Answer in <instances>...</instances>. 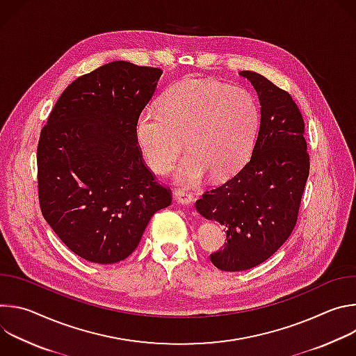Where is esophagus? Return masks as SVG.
I'll use <instances>...</instances> for the list:
<instances>
[{
	"mask_svg": "<svg viewBox=\"0 0 356 356\" xmlns=\"http://www.w3.org/2000/svg\"><path fill=\"white\" fill-rule=\"evenodd\" d=\"M175 198L179 201V202H181V204H184V206H188V204H191L193 202V194L190 193V191H187V190H184V188H176L175 190Z\"/></svg>",
	"mask_w": 356,
	"mask_h": 356,
	"instance_id": "34e87169",
	"label": "esophagus"
}]
</instances>
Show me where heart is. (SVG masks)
<instances>
[{
    "label": "heart",
    "mask_w": 356,
    "mask_h": 356,
    "mask_svg": "<svg viewBox=\"0 0 356 356\" xmlns=\"http://www.w3.org/2000/svg\"><path fill=\"white\" fill-rule=\"evenodd\" d=\"M259 127V107L248 90L213 80L187 79L165 91L161 108L143 110L135 122V138L147 166L175 172L183 184H195L210 172L213 179L235 173L248 159Z\"/></svg>",
    "instance_id": "obj_1"
}]
</instances>
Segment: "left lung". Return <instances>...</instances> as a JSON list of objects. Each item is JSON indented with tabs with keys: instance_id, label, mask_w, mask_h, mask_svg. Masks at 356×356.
I'll return each instance as SVG.
<instances>
[{
	"instance_id": "8db88e82",
	"label": "left lung",
	"mask_w": 356,
	"mask_h": 356,
	"mask_svg": "<svg viewBox=\"0 0 356 356\" xmlns=\"http://www.w3.org/2000/svg\"><path fill=\"white\" fill-rule=\"evenodd\" d=\"M241 76L255 87L262 106L252 156L195 202L201 216L227 229V243L210 255L213 265L225 272L258 266L287 241L310 173L306 127L291 95L258 73Z\"/></svg>"
}]
</instances>
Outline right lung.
Instances as JSON below:
<instances>
[{"label": "right lung", "mask_w": 356, "mask_h": 356, "mask_svg": "<svg viewBox=\"0 0 356 356\" xmlns=\"http://www.w3.org/2000/svg\"><path fill=\"white\" fill-rule=\"evenodd\" d=\"M163 70L113 62L66 87L42 128L36 163L43 218L80 258L117 264L139 245L172 191L142 158L135 122Z\"/></svg>", "instance_id": "1"}]
</instances>
